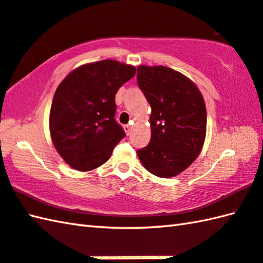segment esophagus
Returning <instances> with one entry per match:
<instances>
[{"label": "esophagus", "mask_w": 263, "mask_h": 263, "mask_svg": "<svg viewBox=\"0 0 263 263\" xmlns=\"http://www.w3.org/2000/svg\"><path fill=\"white\" fill-rule=\"evenodd\" d=\"M123 128H125V132H126L127 135H129L130 132H132V126L130 125H125V126H123Z\"/></svg>", "instance_id": "34e87169"}]
</instances>
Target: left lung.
<instances>
[{
    "label": "left lung",
    "mask_w": 263,
    "mask_h": 263,
    "mask_svg": "<svg viewBox=\"0 0 263 263\" xmlns=\"http://www.w3.org/2000/svg\"><path fill=\"white\" fill-rule=\"evenodd\" d=\"M137 85L151 106V140L137 156L151 174L176 176L196 160L204 145V98L189 78L161 65L138 66Z\"/></svg>",
    "instance_id": "left-lung-1"
}]
</instances>
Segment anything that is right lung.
Segmentation results:
<instances>
[{
  "label": "right lung",
  "instance_id": "add662e5",
  "mask_svg": "<svg viewBox=\"0 0 263 263\" xmlns=\"http://www.w3.org/2000/svg\"><path fill=\"white\" fill-rule=\"evenodd\" d=\"M135 73V66L105 59L76 68L56 89L49 117L51 140L74 170L100 167L125 137L115 119V98Z\"/></svg>",
  "mask_w": 263,
  "mask_h": 263
}]
</instances>
